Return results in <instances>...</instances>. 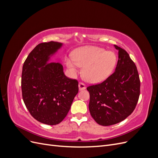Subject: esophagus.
Here are the masks:
<instances>
[{"instance_id":"esophagus-1","label":"esophagus","mask_w":158,"mask_h":158,"mask_svg":"<svg viewBox=\"0 0 158 158\" xmlns=\"http://www.w3.org/2000/svg\"><path fill=\"white\" fill-rule=\"evenodd\" d=\"M78 88H79L80 90H83V89H85V88H86V86H85V85L84 83L80 82L78 84Z\"/></svg>"}]
</instances>
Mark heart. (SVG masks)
Here are the masks:
<instances>
[{
    "mask_svg": "<svg viewBox=\"0 0 158 158\" xmlns=\"http://www.w3.org/2000/svg\"><path fill=\"white\" fill-rule=\"evenodd\" d=\"M117 55L113 51L95 46L81 47L73 52V57L66 60L67 67L76 74L79 67H83L82 74L90 83H98L112 74L117 64Z\"/></svg>",
    "mask_w": 158,
    "mask_h": 158,
    "instance_id": "1",
    "label": "heart"
}]
</instances>
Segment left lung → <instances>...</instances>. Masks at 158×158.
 Returning a JSON list of instances; mask_svg holds the SVG:
<instances>
[{"instance_id": "8db88e82", "label": "left lung", "mask_w": 158, "mask_h": 158, "mask_svg": "<svg viewBox=\"0 0 158 158\" xmlns=\"http://www.w3.org/2000/svg\"><path fill=\"white\" fill-rule=\"evenodd\" d=\"M114 46L118 54L115 71L103 82L87 88L90 114L102 126L125 120L135 110L140 95V81L135 63L125 49Z\"/></svg>"}]
</instances>
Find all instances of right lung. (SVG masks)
Returning a JSON list of instances; mask_svg holds the SVG:
<instances>
[{"mask_svg":"<svg viewBox=\"0 0 158 158\" xmlns=\"http://www.w3.org/2000/svg\"><path fill=\"white\" fill-rule=\"evenodd\" d=\"M62 43H41L33 49L22 68V92L31 115L48 125L60 123L78 92V82L64 75L60 63H49Z\"/></svg>","mask_w":158,"mask_h":158,"instance_id":"right-lung-1","label":"right lung"}]
</instances>
